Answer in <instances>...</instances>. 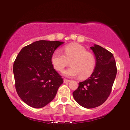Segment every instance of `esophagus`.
Returning <instances> with one entry per match:
<instances>
[{
	"label": "esophagus",
	"mask_w": 130,
	"mask_h": 130,
	"mask_svg": "<svg viewBox=\"0 0 130 130\" xmlns=\"http://www.w3.org/2000/svg\"><path fill=\"white\" fill-rule=\"evenodd\" d=\"M70 81V80L68 79H63V82L65 83H69V82Z\"/></svg>",
	"instance_id": "1"
}]
</instances>
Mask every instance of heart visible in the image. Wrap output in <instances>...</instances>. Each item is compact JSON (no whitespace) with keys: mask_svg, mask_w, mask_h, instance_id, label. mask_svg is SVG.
Masks as SVG:
<instances>
[{"mask_svg":"<svg viewBox=\"0 0 130 130\" xmlns=\"http://www.w3.org/2000/svg\"><path fill=\"white\" fill-rule=\"evenodd\" d=\"M64 55L56 51L51 56V63L56 70L62 71L67 66L70 67L63 71L67 77H76L79 75L81 79L89 77L93 73L96 65V60L93 54L87 52L84 46L73 43L63 48Z\"/></svg>","mask_w":130,"mask_h":130,"instance_id":"obj_1","label":"heart"}]
</instances>
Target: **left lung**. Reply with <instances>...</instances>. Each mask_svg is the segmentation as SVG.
<instances>
[{
  "mask_svg": "<svg viewBox=\"0 0 130 130\" xmlns=\"http://www.w3.org/2000/svg\"><path fill=\"white\" fill-rule=\"evenodd\" d=\"M96 60V65L90 77L79 83L73 92L75 101L85 108H93L105 102L111 93L116 74V61L111 53L101 46L90 47Z\"/></svg>",
  "mask_w": 130,
  "mask_h": 130,
  "instance_id": "8db88e82",
  "label": "left lung"
}]
</instances>
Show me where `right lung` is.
Returning a JSON list of instances; mask_svg holds the SVG:
<instances>
[{
    "mask_svg": "<svg viewBox=\"0 0 130 130\" xmlns=\"http://www.w3.org/2000/svg\"><path fill=\"white\" fill-rule=\"evenodd\" d=\"M63 43L39 40L24 47L16 57L13 64L16 90L27 105L43 108L56 96L63 80L51 59L55 50Z\"/></svg>",
    "mask_w": 130,
    "mask_h": 130,
    "instance_id": "1",
    "label": "right lung"
}]
</instances>
